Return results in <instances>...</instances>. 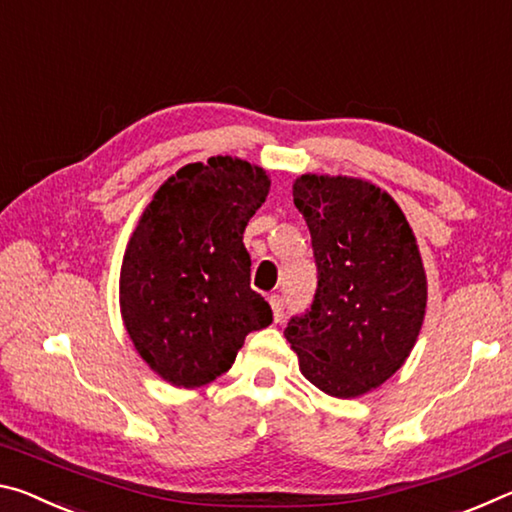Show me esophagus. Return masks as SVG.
Returning a JSON list of instances; mask_svg holds the SVG:
<instances>
[{
	"mask_svg": "<svg viewBox=\"0 0 512 512\" xmlns=\"http://www.w3.org/2000/svg\"><path fill=\"white\" fill-rule=\"evenodd\" d=\"M268 302H271L275 323H280V320L284 318V298L282 296H271V298H268Z\"/></svg>",
	"mask_w": 512,
	"mask_h": 512,
	"instance_id": "34e87169",
	"label": "esophagus"
}]
</instances>
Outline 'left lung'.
<instances>
[{
  "instance_id": "left-lung-1",
  "label": "left lung",
  "mask_w": 512,
  "mask_h": 512,
  "mask_svg": "<svg viewBox=\"0 0 512 512\" xmlns=\"http://www.w3.org/2000/svg\"><path fill=\"white\" fill-rule=\"evenodd\" d=\"M293 203L307 221L318 287L284 336L311 384L350 400L393 377L418 341L427 309L420 250L391 194L361 178L305 173Z\"/></svg>"
}]
</instances>
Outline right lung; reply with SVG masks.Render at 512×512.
Returning <instances> with one entry per match:
<instances>
[{
	"label": "right lung",
	"mask_w": 512,
	"mask_h": 512,
	"mask_svg": "<svg viewBox=\"0 0 512 512\" xmlns=\"http://www.w3.org/2000/svg\"><path fill=\"white\" fill-rule=\"evenodd\" d=\"M271 180L246 160L216 155L164 180L128 241L119 307L135 350L178 388L228 372L255 329L273 323L250 289L244 230Z\"/></svg>",
	"instance_id": "1"
}]
</instances>
